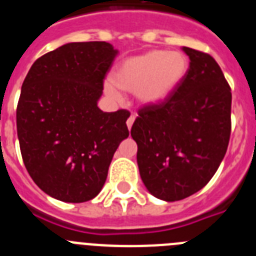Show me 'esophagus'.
Wrapping results in <instances>:
<instances>
[{
    "instance_id": "34e87169",
    "label": "esophagus",
    "mask_w": 256,
    "mask_h": 256,
    "mask_svg": "<svg viewBox=\"0 0 256 256\" xmlns=\"http://www.w3.org/2000/svg\"><path fill=\"white\" fill-rule=\"evenodd\" d=\"M134 119H136L134 115H130V116L128 118V120H126V126H128V130H130V128H132L133 123H134Z\"/></svg>"
}]
</instances>
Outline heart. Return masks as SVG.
<instances>
[{
	"label": "heart",
	"instance_id": "b5f03b06",
	"mask_svg": "<svg viewBox=\"0 0 256 256\" xmlns=\"http://www.w3.org/2000/svg\"><path fill=\"white\" fill-rule=\"evenodd\" d=\"M187 66L186 56L180 52L154 50L123 61L115 70L114 82L122 90L134 92L144 105H158L182 82ZM114 85L106 83L105 92L108 97L119 100L120 94Z\"/></svg>",
	"mask_w": 256,
	"mask_h": 256
}]
</instances>
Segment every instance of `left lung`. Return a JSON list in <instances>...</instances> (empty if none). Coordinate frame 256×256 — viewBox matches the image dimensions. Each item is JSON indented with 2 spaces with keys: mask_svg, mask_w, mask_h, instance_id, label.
I'll return each mask as SVG.
<instances>
[{
  "mask_svg": "<svg viewBox=\"0 0 256 256\" xmlns=\"http://www.w3.org/2000/svg\"><path fill=\"white\" fill-rule=\"evenodd\" d=\"M190 68L173 94L138 110L130 130L137 164L151 195L178 201L212 180L230 136L232 94L223 72L205 52L183 47Z\"/></svg>",
  "mask_w": 256,
  "mask_h": 256,
  "instance_id": "8db88e82",
  "label": "left lung"
}]
</instances>
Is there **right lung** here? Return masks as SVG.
I'll list each match as a JSON object with an SVG mask.
<instances>
[{"label": "right lung", "mask_w": 256, "mask_h": 256, "mask_svg": "<svg viewBox=\"0 0 256 256\" xmlns=\"http://www.w3.org/2000/svg\"><path fill=\"white\" fill-rule=\"evenodd\" d=\"M116 55L108 42H72L37 58L22 82L16 108L22 162L51 198H96L118 146L130 136V112L97 106Z\"/></svg>", "instance_id": "add662e5"}]
</instances>
